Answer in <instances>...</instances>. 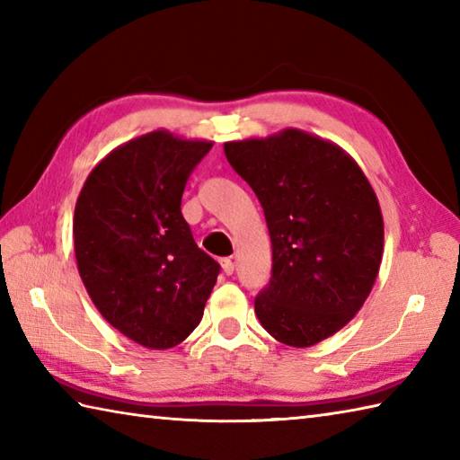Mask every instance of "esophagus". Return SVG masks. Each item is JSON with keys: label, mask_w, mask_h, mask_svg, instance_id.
<instances>
[{"label": "esophagus", "mask_w": 460, "mask_h": 460, "mask_svg": "<svg viewBox=\"0 0 460 460\" xmlns=\"http://www.w3.org/2000/svg\"><path fill=\"white\" fill-rule=\"evenodd\" d=\"M221 267H223V273L225 275H233V271H235V263H233L229 257L221 259Z\"/></svg>", "instance_id": "1"}]
</instances>
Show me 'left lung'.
<instances>
[{
	"mask_svg": "<svg viewBox=\"0 0 460 460\" xmlns=\"http://www.w3.org/2000/svg\"><path fill=\"white\" fill-rule=\"evenodd\" d=\"M223 149L255 191L271 237V281L255 314L279 343L317 345L355 317L379 275V199L349 153L301 129Z\"/></svg>",
	"mask_w": 460,
	"mask_h": 460,
	"instance_id": "8db88e82",
	"label": "left lung"
}]
</instances>
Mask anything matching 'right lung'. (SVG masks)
I'll use <instances>...</instances> for the list:
<instances>
[{
  "label": "right lung",
  "mask_w": 460,
  "mask_h": 460,
  "mask_svg": "<svg viewBox=\"0 0 460 460\" xmlns=\"http://www.w3.org/2000/svg\"><path fill=\"white\" fill-rule=\"evenodd\" d=\"M211 141L151 131L123 143L85 179L74 215L77 269L97 311L147 349L191 335L219 263L181 215L189 175Z\"/></svg>",
  "instance_id": "1"
}]
</instances>
